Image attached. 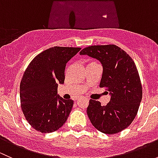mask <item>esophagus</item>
Segmentation results:
<instances>
[{
	"mask_svg": "<svg viewBox=\"0 0 158 158\" xmlns=\"http://www.w3.org/2000/svg\"><path fill=\"white\" fill-rule=\"evenodd\" d=\"M79 97H78V98H76V100H78V99H79Z\"/></svg>",
	"mask_w": 158,
	"mask_h": 158,
	"instance_id": "esophagus-1",
	"label": "esophagus"
}]
</instances>
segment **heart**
<instances>
[{
    "instance_id": "heart-1",
    "label": "heart",
    "mask_w": 158,
    "mask_h": 158,
    "mask_svg": "<svg viewBox=\"0 0 158 158\" xmlns=\"http://www.w3.org/2000/svg\"><path fill=\"white\" fill-rule=\"evenodd\" d=\"M95 63V62H90V63H89L88 64H89V63Z\"/></svg>"
}]
</instances>
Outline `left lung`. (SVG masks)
<instances>
[{
	"label": "left lung",
	"mask_w": 158,
	"mask_h": 158,
	"mask_svg": "<svg viewBox=\"0 0 158 158\" xmlns=\"http://www.w3.org/2000/svg\"><path fill=\"white\" fill-rule=\"evenodd\" d=\"M79 53L101 62L103 73L99 87L111 93V99L106 106L90 99L87 114L91 123L107 135L122 131L134 121L142 99V85L135 62L114 44L90 46Z\"/></svg>",
	"instance_id": "obj_1"
}]
</instances>
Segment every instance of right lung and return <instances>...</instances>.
I'll use <instances>...</instances> for the list:
<instances>
[{
  "instance_id": "right-lung-1",
  "label": "right lung",
  "mask_w": 158,
  "mask_h": 158,
  "mask_svg": "<svg viewBox=\"0 0 158 158\" xmlns=\"http://www.w3.org/2000/svg\"><path fill=\"white\" fill-rule=\"evenodd\" d=\"M80 49L51 47L35 56L24 71L20 85V106L27 122L35 130L53 132L67 120L73 101L57 95V87L64 83L67 62Z\"/></svg>"
}]
</instances>
